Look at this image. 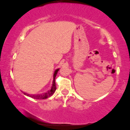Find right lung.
<instances>
[{
  "mask_svg": "<svg viewBox=\"0 0 130 130\" xmlns=\"http://www.w3.org/2000/svg\"><path fill=\"white\" fill-rule=\"evenodd\" d=\"M59 70V69H58L55 70V71H54V74H53V84L52 88L51 89V90H49L47 92L44 93L42 94H37V95H29L26 93L24 92V94L28 96V97H29L31 98H32L33 99H46L49 97L52 96L53 94L54 93V92H55L56 90V85H55V77L56 75H57V73L58 71Z\"/></svg>",
  "mask_w": 130,
  "mask_h": 130,
  "instance_id": "obj_1",
  "label": "right lung"
}]
</instances>
